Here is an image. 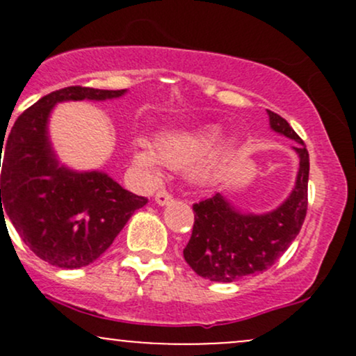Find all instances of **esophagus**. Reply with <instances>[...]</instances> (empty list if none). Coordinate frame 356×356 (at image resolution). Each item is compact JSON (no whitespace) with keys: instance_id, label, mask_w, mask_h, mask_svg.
Returning <instances> with one entry per match:
<instances>
[{"instance_id":"1","label":"esophagus","mask_w":356,"mask_h":356,"mask_svg":"<svg viewBox=\"0 0 356 356\" xmlns=\"http://www.w3.org/2000/svg\"><path fill=\"white\" fill-rule=\"evenodd\" d=\"M155 202H157L159 206H165V204L172 202V195H170L165 189H161L155 194Z\"/></svg>"}]
</instances>
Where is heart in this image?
<instances>
[{
    "mask_svg": "<svg viewBox=\"0 0 356 356\" xmlns=\"http://www.w3.org/2000/svg\"><path fill=\"white\" fill-rule=\"evenodd\" d=\"M219 129L214 125L195 127V129H182L167 132L159 137L155 149L152 145L137 144L134 150V161L136 164L144 169L150 177H155L159 172V167L162 164L182 169L189 167L202 158L201 164L195 169V177L206 181L218 172L220 162H222L226 150H209L216 140L219 138Z\"/></svg>",
    "mask_w": 356,
    "mask_h": 356,
    "instance_id": "b5f03b06",
    "label": "heart"
}]
</instances>
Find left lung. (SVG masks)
I'll return each mask as SVG.
<instances>
[{
  "mask_svg": "<svg viewBox=\"0 0 356 356\" xmlns=\"http://www.w3.org/2000/svg\"><path fill=\"white\" fill-rule=\"evenodd\" d=\"M275 132L298 142L300 172L291 195L277 209L263 216L241 214L216 192L195 202L194 226L184 259L199 276L218 283H232L243 276L266 271L276 263L303 226L308 209L309 155L305 142L291 125L268 110Z\"/></svg>",
  "mask_w": 356,
  "mask_h": 356,
  "instance_id": "left-lung-1",
  "label": "left lung"
}]
</instances>
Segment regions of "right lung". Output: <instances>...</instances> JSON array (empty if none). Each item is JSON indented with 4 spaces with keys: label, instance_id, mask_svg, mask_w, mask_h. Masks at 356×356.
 <instances>
[{
    "label": "right lung",
    "instance_id": "right-lung-1",
    "mask_svg": "<svg viewBox=\"0 0 356 356\" xmlns=\"http://www.w3.org/2000/svg\"><path fill=\"white\" fill-rule=\"evenodd\" d=\"M125 90L67 87L48 93L0 136V219L10 218L19 238L56 268H83L100 257L147 197L125 191L104 172L60 167L47 122L65 100L117 99ZM6 222V220H5Z\"/></svg>",
    "mask_w": 356,
    "mask_h": 356
}]
</instances>
